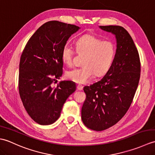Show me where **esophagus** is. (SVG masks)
Masks as SVG:
<instances>
[{"mask_svg": "<svg viewBox=\"0 0 155 155\" xmlns=\"http://www.w3.org/2000/svg\"><path fill=\"white\" fill-rule=\"evenodd\" d=\"M77 89L78 91H82L83 89V85H81V84H78L77 85Z\"/></svg>", "mask_w": 155, "mask_h": 155, "instance_id": "esophagus-1", "label": "esophagus"}]
</instances>
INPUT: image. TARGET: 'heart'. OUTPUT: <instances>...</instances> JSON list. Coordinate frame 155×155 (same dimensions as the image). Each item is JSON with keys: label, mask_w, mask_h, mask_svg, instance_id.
<instances>
[{"label": "heart", "mask_w": 155, "mask_h": 155, "mask_svg": "<svg viewBox=\"0 0 155 155\" xmlns=\"http://www.w3.org/2000/svg\"><path fill=\"white\" fill-rule=\"evenodd\" d=\"M78 54H85L83 67L75 68L67 72L69 80L77 83L84 84L93 75L100 77L106 73L110 68L115 54V47L109 41H102L91 35H85L75 42ZM75 54L72 47L66 45L62 49L61 58L65 64L71 66Z\"/></svg>", "instance_id": "1"}]
</instances>
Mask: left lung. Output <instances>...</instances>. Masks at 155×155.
Listing matches in <instances>:
<instances>
[{"label":"left lung","instance_id":"8db88e82","mask_svg":"<svg viewBox=\"0 0 155 155\" xmlns=\"http://www.w3.org/2000/svg\"><path fill=\"white\" fill-rule=\"evenodd\" d=\"M117 38V51L109 70L101 80L84 87L81 118L87 128L101 131L117 123L127 113L139 85V52L128 31L120 26H100Z\"/></svg>","mask_w":155,"mask_h":155}]
</instances>
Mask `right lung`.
Wrapping results in <instances>:
<instances>
[{"mask_svg": "<svg viewBox=\"0 0 155 155\" xmlns=\"http://www.w3.org/2000/svg\"><path fill=\"white\" fill-rule=\"evenodd\" d=\"M80 28L57 21L37 29L26 45L19 64L18 91L29 116L41 125L54 123L66 100L76 91L71 81L52 83L62 74V49Z\"/></svg>", "mask_w": 155, "mask_h": 155, "instance_id": "right-lung-1", "label": "right lung"}]
</instances>
